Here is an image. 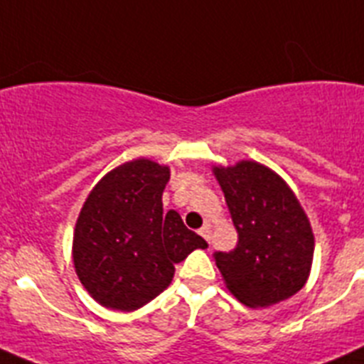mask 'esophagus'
Wrapping results in <instances>:
<instances>
[{"mask_svg":"<svg viewBox=\"0 0 364 364\" xmlns=\"http://www.w3.org/2000/svg\"><path fill=\"white\" fill-rule=\"evenodd\" d=\"M199 234H201V237H205L208 243H210V225L208 223H205L201 228H199Z\"/></svg>","mask_w":364,"mask_h":364,"instance_id":"34e87169","label":"esophagus"}]
</instances>
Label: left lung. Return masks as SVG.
<instances>
[{"label": "left lung", "mask_w": 364, "mask_h": 364, "mask_svg": "<svg viewBox=\"0 0 364 364\" xmlns=\"http://www.w3.org/2000/svg\"><path fill=\"white\" fill-rule=\"evenodd\" d=\"M212 172L237 230L234 250L214 254L228 290L250 309L272 306L299 292L309 281L316 243L292 188L250 159L214 166Z\"/></svg>", "instance_id": "obj_1"}]
</instances>
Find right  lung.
<instances>
[{
	"mask_svg": "<svg viewBox=\"0 0 364 364\" xmlns=\"http://www.w3.org/2000/svg\"><path fill=\"white\" fill-rule=\"evenodd\" d=\"M168 179L166 165L132 159L107 172L85 199L72 259L85 290L105 309H141L172 283L176 263L208 247L178 212H163Z\"/></svg>",
	"mask_w": 364,
	"mask_h": 364,
	"instance_id": "1",
	"label": "right lung"
}]
</instances>
